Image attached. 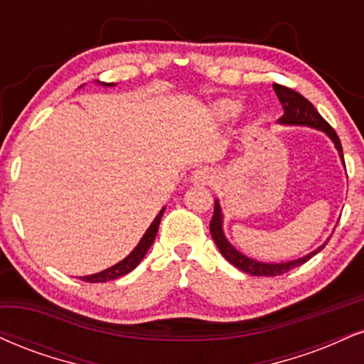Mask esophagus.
Here are the masks:
<instances>
[{
	"mask_svg": "<svg viewBox=\"0 0 364 364\" xmlns=\"http://www.w3.org/2000/svg\"><path fill=\"white\" fill-rule=\"evenodd\" d=\"M213 179V174L212 171L207 169V168H201V169H196L193 174H191V181L193 183H201V185H207V183H210Z\"/></svg>",
	"mask_w": 364,
	"mask_h": 364,
	"instance_id": "esophagus-1",
	"label": "esophagus"
}]
</instances>
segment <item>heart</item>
Listing matches in <instances>:
<instances>
[{
	"label": "heart",
	"instance_id": "heart-1",
	"mask_svg": "<svg viewBox=\"0 0 364 364\" xmlns=\"http://www.w3.org/2000/svg\"><path fill=\"white\" fill-rule=\"evenodd\" d=\"M242 110V105L237 100H220L215 103V115L220 120H229L239 115V112Z\"/></svg>",
	"mask_w": 364,
	"mask_h": 364
}]
</instances>
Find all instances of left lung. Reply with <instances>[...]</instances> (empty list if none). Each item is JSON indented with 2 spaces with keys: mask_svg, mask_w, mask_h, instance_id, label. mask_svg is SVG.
Returning <instances> with one entry per match:
<instances>
[{
  "mask_svg": "<svg viewBox=\"0 0 364 364\" xmlns=\"http://www.w3.org/2000/svg\"><path fill=\"white\" fill-rule=\"evenodd\" d=\"M274 93H277L279 103L283 107V115L278 120V124L282 125H305V127H312V129L322 130L329 135V139L334 142V146L339 152L341 161L344 164V156H343V146H341V140L337 137L336 130L323 120L321 113L315 110V107L309 102L307 98H304L300 93L290 90V87L282 86V85H273ZM346 168V164H344ZM222 210L220 205H218V200H215V207H213V217L210 220V232H212V237L215 240L218 251H220L222 256L225 257L230 264H234L235 268L244 271V273L251 274V277H278V274H284L293 268H299V266L307 262L310 257L315 256L318 251H322L326 247L327 242H323L321 247H317L315 251H312L307 256L299 257V259L293 261H287V262H262V261H256L252 257H247L246 254H242L237 251L232 244L227 240L225 234H224V227H222ZM329 240V239H327Z\"/></svg>",
  "mask_w": 364,
  "mask_h": 364,
  "instance_id": "left-lung-1",
  "label": "left lung"
}]
</instances>
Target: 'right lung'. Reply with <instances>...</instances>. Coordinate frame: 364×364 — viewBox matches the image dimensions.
<instances>
[{
  "label": "right lung",
  "instance_id": "right-lung-1",
  "mask_svg": "<svg viewBox=\"0 0 364 364\" xmlns=\"http://www.w3.org/2000/svg\"><path fill=\"white\" fill-rule=\"evenodd\" d=\"M98 85L115 86V85H113V82H100V81H98ZM163 213H164V208L161 210L159 213H157V217L154 218V220H152V224L149 225V229L146 230V234L142 235V239L139 240L137 246H135L134 251L130 252L129 256L125 257V259H122L120 262H117L115 266H112V268L100 271V273H96V274H90V277H81L82 282H87V283H107V282H112V279L125 277V274H129L130 271L137 268L139 262L144 259V256H146V254H147L149 247H151L152 242H154L157 229H159V224H161V218H163Z\"/></svg>",
  "mask_w": 364,
  "mask_h": 364
}]
</instances>
